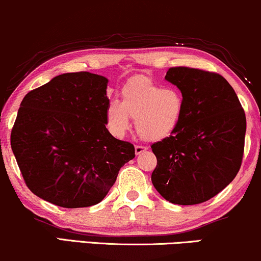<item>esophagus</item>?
Listing matches in <instances>:
<instances>
[{
    "instance_id": "esophagus-1",
    "label": "esophagus",
    "mask_w": 261,
    "mask_h": 261,
    "mask_svg": "<svg viewBox=\"0 0 261 261\" xmlns=\"http://www.w3.org/2000/svg\"><path fill=\"white\" fill-rule=\"evenodd\" d=\"M148 149L147 147H143V146H135V153L136 155L143 153V151H146Z\"/></svg>"
}]
</instances>
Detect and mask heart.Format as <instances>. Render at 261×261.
Listing matches in <instances>:
<instances>
[{
  "instance_id": "1",
  "label": "heart",
  "mask_w": 261,
  "mask_h": 261,
  "mask_svg": "<svg viewBox=\"0 0 261 261\" xmlns=\"http://www.w3.org/2000/svg\"><path fill=\"white\" fill-rule=\"evenodd\" d=\"M184 102L179 91L163 88L144 77L131 79L121 90V103L112 101L106 110L108 128L123 136L136 119V130L146 141H160L170 136L180 123Z\"/></svg>"
}]
</instances>
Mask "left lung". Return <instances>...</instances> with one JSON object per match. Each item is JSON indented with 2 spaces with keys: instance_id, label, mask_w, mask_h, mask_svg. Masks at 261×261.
<instances>
[{
  "instance_id": "1",
  "label": "left lung",
  "mask_w": 261,
  "mask_h": 261,
  "mask_svg": "<svg viewBox=\"0 0 261 261\" xmlns=\"http://www.w3.org/2000/svg\"><path fill=\"white\" fill-rule=\"evenodd\" d=\"M165 79L182 92L180 123L170 137L151 144L158 164L151 183L165 200L197 204L232 182L242 164L246 114L222 75L171 67Z\"/></svg>"
}]
</instances>
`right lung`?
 <instances>
[{
  "instance_id": "1",
  "label": "right lung",
  "mask_w": 261,
  "mask_h": 261,
  "mask_svg": "<svg viewBox=\"0 0 261 261\" xmlns=\"http://www.w3.org/2000/svg\"><path fill=\"white\" fill-rule=\"evenodd\" d=\"M107 83L90 72L64 73L22 98L11 146L35 195L65 208L96 204L135 158L134 144L106 127Z\"/></svg>"
}]
</instances>
